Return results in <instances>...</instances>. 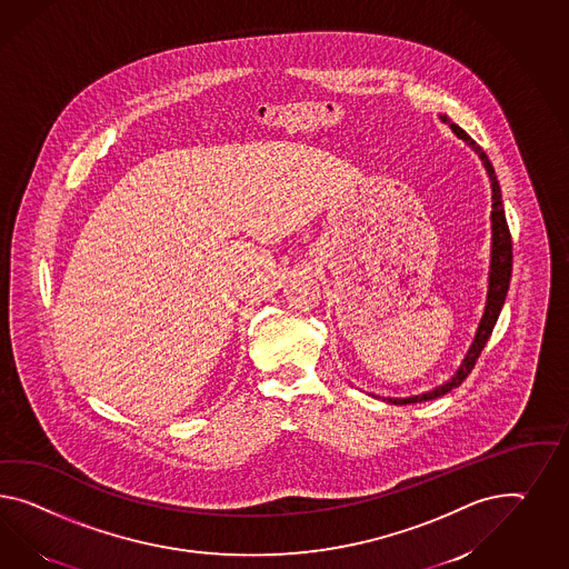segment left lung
I'll return each mask as SVG.
<instances>
[{
  "label": "left lung",
  "mask_w": 569,
  "mask_h": 569,
  "mask_svg": "<svg viewBox=\"0 0 569 569\" xmlns=\"http://www.w3.org/2000/svg\"><path fill=\"white\" fill-rule=\"evenodd\" d=\"M439 120L447 123V126L451 128V132H453L458 139L463 140V142L478 154L482 168H485L487 176H489V182H491V264H489L487 305H485L482 319H480V323H478L475 341H472V346L468 348V352H466L463 360H461L460 369L453 372V377L447 379L446 383L437 385L435 389L425 391V393H418V396H410V398H383V401L393 403V406H406V403L435 400V398L446 396L451 389L460 387L461 381L470 375V370L475 369L478 356L482 352L487 339L491 338L492 327L497 323L499 312H501L503 302H506L507 290H509V279H511V261H513V257H511V236H509V228H507L503 199H501V188H499V182H497V176H495L491 161H489L487 153L478 147L477 142L461 130L458 123L451 122L443 113L439 116Z\"/></svg>",
  "instance_id": "left-lung-1"
}]
</instances>
